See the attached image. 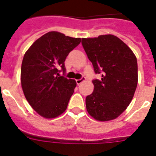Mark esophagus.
Here are the masks:
<instances>
[{"label":"esophagus","instance_id":"esophagus-1","mask_svg":"<svg viewBox=\"0 0 156 156\" xmlns=\"http://www.w3.org/2000/svg\"><path fill=\"white\" fill-rule=\"evenodd\" d=\"M85 80H86V79H85V77H82L81 79L76 80V83H77V84L79 85V84H80V83L83 82V81H84Z\"/></svg>","mask_w":156,"mask_h":156}]
</instances>
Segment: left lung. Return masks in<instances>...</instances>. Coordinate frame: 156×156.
Returning <instances> with one entry per match:
<instances>
[{"label": "left lung", "instance_id": "8db88e82", "mask_svg": "<svg viewBox=\"0 0 156 156\" xmlns=\"http://www.w3.org/2000/svg\"><path fill=\"white\" fill-rule=\"evenodd\" d=\"M82 45L101 80L92 81L94 91L86 98L89 115L98 121L116 119L126 109L137 88V58L119 38L112 34L82 38Z\"/></svg>", "mask_w": 156, "mask_h": 156}]
</instances>
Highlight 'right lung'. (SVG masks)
Masks as SVG:
<instances>
[{"label": "right lung", "instance_id": "add662e5", "mask_svg": "<svg viewBox=\"0 0 156 156\" xmlns=\"http://www.w3.org/2000/svg\"><path fill=\"white\" fill-rule=\"evenodd\" d=\"M80 38L57 31L48 32L37 40L25 53L21 67V85L27 101L46 119L62 114L76 87L75 80L60 76L65 60L80 44Z\"/></svg>", "mask_w": 156, "mask_h": 156}]
</instances>
